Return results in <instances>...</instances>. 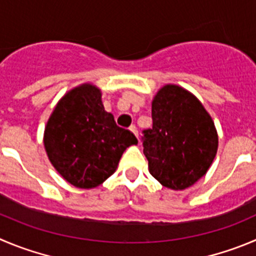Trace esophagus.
<instances>
[{
  "label": "esophagus",
  "mask_w": 256,
  "mask_h": 256,
  "mask_svg": "<svg viewBox=\"0 0 256 256\" xmlns=\"http://www.w3.org/2000/svg\"><path fill=\"white\" fill-rule=\"evenodd\" d=\"M130 130L132 131L134 135H135L136 138H138V139H139V132H138V128H136L135 125H131V126H130Z\"/></svg>",
  "instance_id": "obj_1"
}]
</instances>
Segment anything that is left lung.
<instances>
[{
	"instance_id": "obj_1",
	"label": "left lung",
	"mask_w": 256,
	"mask_h": 256,
	"mask_svg": "<svg viewBox=\"0 0 256 256\" xmlns=\"http://www.w3.org/2000/svg\"><path fill=\"white\" fill-rule=\"evenodd\" d=\"M152 128L142 131L149 172L164 187L186 190L206 174L217 152L214 124L192 93L168 84L152 100Z\"/></svg>"
}]
</instances>
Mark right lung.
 <instances>
[{
    "instance_id": "1",
    "label": "right lung",
    "mask_w": 256,
    "mask_h": 256,
    "mask_svg": "<svg viewBox=\"0 0 256 256\" xmlns=\"http://www.w3.org/2000/svg\"><path fill=\"white\" fill-rule=\"evenodd\" d=\"M138 144L130 130L116 125L104 111L101 90L83 84L66 93L45 128L49 160L66 182L94 188L116 169L126 148Z\"/></svg>"
}]
</instances>
